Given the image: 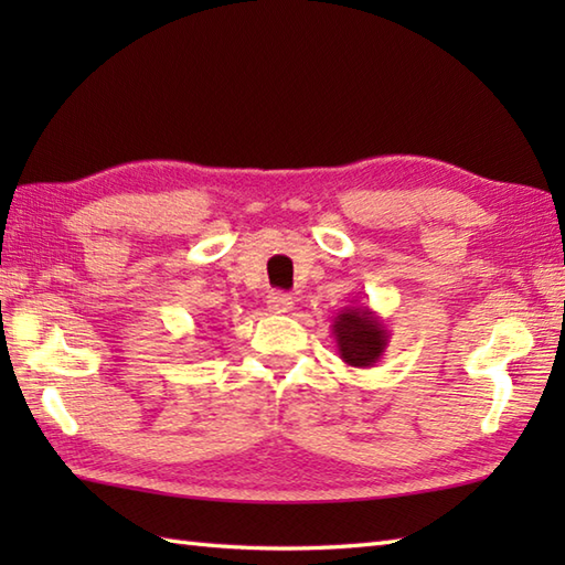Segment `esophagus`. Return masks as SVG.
Segmentation results:
<instances>
[{
  "label": "esophagus",
  "instance_id": "esophagus-1",
  "mask_svg": "<svg viewBox=\"0 0 565 565\" xmlns=\"http://www.w3.org/2000/svg\"><path fill=\"white\" fill-rule=\"evenodd\" d=\"M267 306L271 313H289L294 308V298L289 294H281V291H271L267 296Z\"/></svg>",
  "mask_w": 565,
  "mask_h": 565
}]
</instances>
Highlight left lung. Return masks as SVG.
Here are the masks:
<instances>
[{
    "label": "left lung",
    "mask_w": 565,
    "mask_h": 565,
    "mask_svg": "<svg viewBox=\"0 0 565 565\" xmlns=\"http://www.w3.org/2000/svg\"><path fill=\"white\" fill-rule=\"evenodd\" d=\"M332 338L347 366L369 369L386 352L391 332L369 306H347L332 318Z\"/></svg>",
    "instance_id": "obj_1"
}]
</instances>
